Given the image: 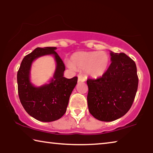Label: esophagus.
<instances>
[{
  "instance_id": "obj_1",
  "label": "esophagus",
  "mask_w": 153,
  "mask_h": 153,
  "mask_svg": "<svg viewBox=\"0 0 153 153\" xmlns=\"http://www.w3.org/2000/svg\"><path fill=\"white\" fill-rule=\"evenodd\" d=\"M85 80H86V79L81 75L78 76V82H85Z\"/></svg>"
}]
</instances>
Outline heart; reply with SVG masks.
<instances>
[{"label": "heart", "mask_w": 153, "mask_h": 153, "mask_svg": "<svg viewBox=\"0 0 153 153\" xmlns=\"http://www.w3.org/2000/svg\"><path fill=\"white\" fill-rule=\"evenodd\" d=\"M67 65L71 69H84L88 76L94 78L102 76L108 68L109 57L105 52L81 51L74 53Z\"/></svg>", "instance_id": "obj_1"}]
</instances>
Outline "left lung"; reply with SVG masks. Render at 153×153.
Returning <instances> with one entry per match:
<instances>
[{"instance_id": "1", "label": "left lung", "mask_w": 153, "mask_h": 153, "mask_svg": "<svg viewBox=\"0 0 153 153\" xmlns=\"http://www.w3.org/2000/svg\"><path fill=\"white\" fill-rule=\"evenodd\" d=\"M111 63L97 79H87L90 114L102 121H112L128 113L135 98L138 77L135 62L125 53L111 51Z\"/></svg>"}]
</instances>
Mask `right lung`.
<instances>
[{"label":"right lung","mask_w":153,"mask_h":153,"mask_svg":"<svg viewBox=\"0 0 153 153\" xmlns=\"http://www.w3.org/2000/svg\"><path fill=\"white\" fill-rule=\"evenodd\" d=\"M56 47L36 48L25 56L17 72L18 94L25 111L36 120L51 122L60 119L66 112L70 95L76 86L77 77L67 79L63 76L65 67L55 52ZM53 54L57 63L50 83L36 87L30 82L32 62L40 56Z\"/></svg>","instance_id":"add662e5"}]
</instances>
